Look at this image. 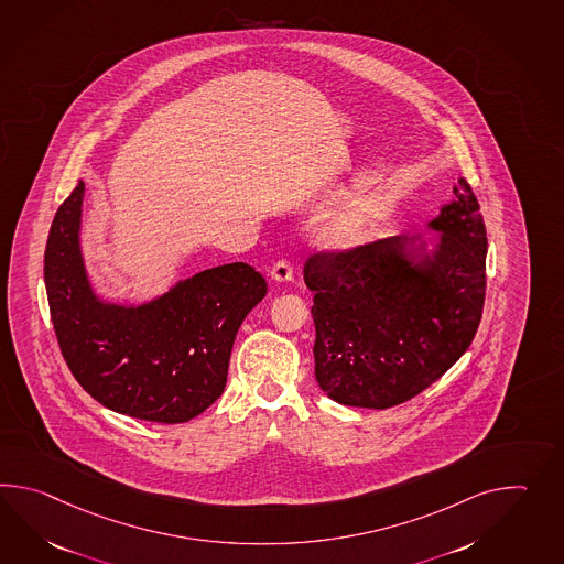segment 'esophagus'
<instances>
[{
    "label": "esophagus",
    "instance_id": "34e87169",
    "mask_svg": "<svg viewBox=\"0 0 564 564\" xmlns=\"http://www.w3.org/2000/svg\"><path fill=\"white\" fill-rule=\"evenodd\" d=\"M271 276H273L275 281H291V276H293V264L289 263L288 259H279V261L271 267Z\"/></svg>",
    "mask_w": 564,
    "mask_h": 564
}]
</instances>
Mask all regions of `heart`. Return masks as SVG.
Masks as SVG:
<instances>
[{"mask_svg":"<svg viewBox=\"0 0 564 564\" xmlns=\"http://www.w3.org/2000/svg\"><path fill=\"white\" fill-rule=\"evenodd\" d=\"M339 235H341V238H350L354 235V228L351 226H341Z\"/></svg>","mask_w":564,"mask_h":564,"instance_id":"b5f03b06","label":"heart"}]
</instances>
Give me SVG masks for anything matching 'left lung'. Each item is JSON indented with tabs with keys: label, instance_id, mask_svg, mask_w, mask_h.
Here are the masks:
<instances>
[{
	"label": "left lung",
	"instance_id": "8db88e82",
	"mask_svg": "<svg viewBox=\"0 0 564 564\" xmlns=\"http://www.w3.org/2000/svg\"><path fill=\"white\" fill-rule=\"evenodd\" d=\"M431 223L433 261L413 271L404 238L322 249L305 261L313 293L315 378L336 402L390 409L429 389L476 338L486 300L488 235L464 175Z\"/></svg>",
	"mask_w": 564,
	"mask_h": 564
}]
</instances>
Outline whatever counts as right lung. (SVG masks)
I'll use <instances>...</instances> for the list:
<instances>
[{"instance_id": "1", "label": "right lung", "mask_w": 564, "mask_h": 564, "mask_svg": "<svg viewBox=\"0 0 564 564\" xmlns=\"http://www.w3.org/2000/svg\"><path fill=\"white\" fill-rule=\"evenodd\" d=\"M78 182L52 220L44 281L52 326L76 382L102 406L153 423H186L226 387L230 351L247 313L267 293L247 263L204 271L143 307L95 300L80 252Z\"/></svg>"}]
</instances>
